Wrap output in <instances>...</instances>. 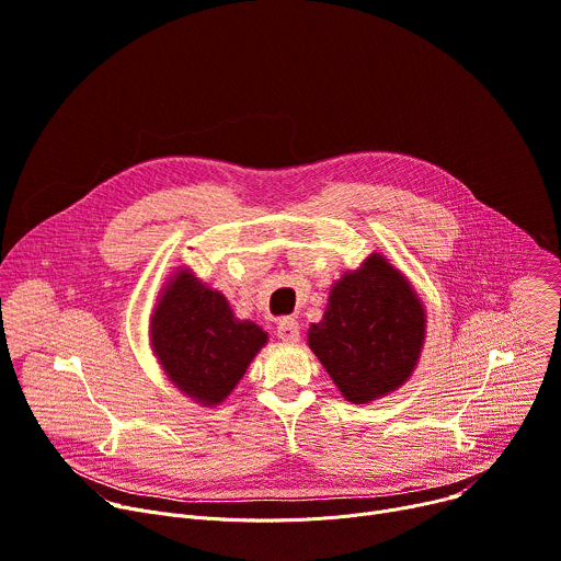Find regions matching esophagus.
Segmentation results:
<instances>
[{"mask_svg": "<svg viewBox=\"0 0 561 561\" xmlns=\"http://www.w3.org/2000/svg\"><path fill=\"white\" fill-rule=\"evenodd\" d=\"M277 337L284 342H297L299 340V327L293 318H282L277 322Z\"/></svg>", "mask_w": 561, "mask_h": 561, "instance_id": "34e87169", "label": "esophagus"}]
</instances>
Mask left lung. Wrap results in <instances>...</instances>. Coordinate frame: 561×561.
I'll list each match as a JSON object with an SVG mask.
<instances>
[{
  "label": "left lung",
  "instance_id": "8db88e82",
  "mask_svg": "<svg viewBox=\"0 0 561 561\" xmlns=\"http://www.w3.org/2000/svg\"><path fill=\"white\" fill-rule=\"evenodd\" d=\"M425 337V311L412 286L380 254L331 290L309 346L351 402L380 398L410 378Z\"/></svg>",
  "mask_w": 561,
  "mask_h": 561
}]
</instances>
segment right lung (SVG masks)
<instances>
[{
	"instance_id": "add662e5",
	"label": "right lung",
	"mask_w": 561,
	"mask_h": 561,
	"mask_svg": "<svg viewBox=\"0 0 561 561\" xmlns=\"http://www.w3.org/2000/svg\"><path fill=\"white\" fill-rule=\"evenodd\" d=\"M268 335L234 320L226 297L190 273L170 282L151 316L154 346L170 380L203 404L221 402L241 380Z\"/></svg>"
}]
</instances>
